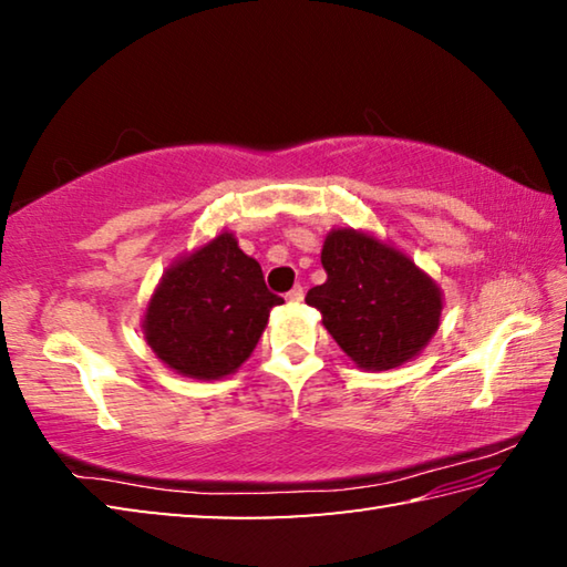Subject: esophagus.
Returning <instances> with one entry per match:
<instances>
[{"label":"esophagus","mask_w":567,"mask_h":567,"mask_svg":"<svg viewBox=\"0 0 567 567\" xmlns=\"http://www.w3.org/2000/svg\"><path fill=\"white\" fill-rule=\"evenodd\" d=\"M302 297H305V290H302L300 285H295L292 290L285 295V300H287V302H302Z\"/></svg>","instance_id":"34e87169"}]
</instances>
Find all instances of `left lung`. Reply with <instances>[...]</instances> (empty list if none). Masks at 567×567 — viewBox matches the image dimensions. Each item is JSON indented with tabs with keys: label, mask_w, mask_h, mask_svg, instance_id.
<instances>
[{
	"label": "left lung",
	"mask_w": 567,
	"mask_h": 567,
	"mask_svg": "<svg viewBox=\"0 0 567 567\" xmlns=\"http://www.w3.org/2000/svg\"><path fill=\"white\" fill-rule=\"evenodd\" d=\"M328 280L305 302L318 307L324 330L360 370H392L427 348L440 328L443 290L410 255L352 227L324 237Z\"/></svg>",
	"instance_id": "obj_1"
}]
</instances>
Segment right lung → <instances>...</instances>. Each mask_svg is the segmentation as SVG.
Instances as JSON below:
<instances>
[{"mask_svg":"<svg viewBox=\"0 0 567 567\" xmlns=\"http://www.w3.org/2000/svg\"><path fill=\"white\" fill-rule=\"evenodd\" d=\"M275 305L282 297L265 287L260 262L225 229L162 272L142 332L177 375L223 380L252 354Z\"/></svg>","mask_w":567,"mask_h":567,"instance_id":"add662e5","label":"right lung"}]
</instances>
